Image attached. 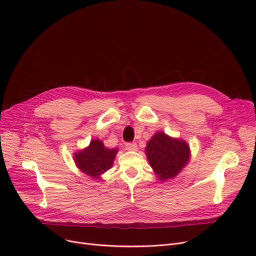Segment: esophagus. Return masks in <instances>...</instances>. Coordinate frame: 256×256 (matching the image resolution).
I'll return each mask as SVG.
<instances>
[{"label": "esophagus", "instance_id": "obj_1", "mask_svg": "<svg viewBox=\"0 0 256 256\" xmlns=\"http://www.w3.org/2000/svg\"><path fill=\"white\" fill-rule=\"evenodd\" d=\"M126 150L130 152L137 150V144L136 143H126Z\"/></svg>", "mask_w": 256, "mask_h": 256}]
</instances>
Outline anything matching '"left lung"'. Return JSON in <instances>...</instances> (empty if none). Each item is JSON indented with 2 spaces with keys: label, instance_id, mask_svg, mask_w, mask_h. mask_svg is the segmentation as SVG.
Instances as JSON below:
<instances>
[{
  "label": "left lung",
  "instance_id": "1",
  "mask_svg": "<svg viewBox=\"0 0 256 256\" xmlns=\"http://www.w3.org/2000/svg\"><path fill=\"white\" fill-rule=\"evenodd\" d=\"M145 152L156 176L163 182L176 178L190 160L188 143L163 132H156L147 142Z\"/></svg>",
  "mask_w": 256,
  "mask_h": 256
}]
</instances>
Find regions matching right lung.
<instances>
[{
  "instance_id": "obj_1",
  "label": "right lung",
  "mask_w": 256,
  "mask_h": 256,
  "mask_svg": "<svg viewBox=\"0 0 256 256\" xmlns=\"http://www.w3.org/2000/svg\"><path fill=\"white\" fill-rule=\"evenodd\" d=\"M117 152V148H106L102 140L94 139L85 150L76 152L74 160L80 171L98 180L102 173L112 167Z\"/></svg>"
}]
</instances>
